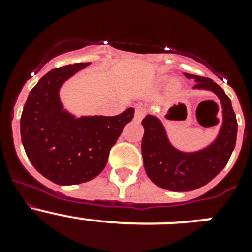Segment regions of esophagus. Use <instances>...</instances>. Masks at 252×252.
<instances>
[{
	"label": "esophagus",
	"mask_w": 252,
	"mask_h": 252,
	"mask_svg": "<svg viewBox=\"0 0 252 252\" xmlns=\"http://www.w3.org/2000/svg\"><path fill=\"white\" fill-rule=\"evenodd\" d=\"M145 115H146V108H144V107L141 106H137L136 110H135V116H133V119L136 120V121H141Z\"/></svg>",
	"instance_id": "34e87169"
}]
</instances>
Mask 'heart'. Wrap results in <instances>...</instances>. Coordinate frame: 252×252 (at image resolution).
Listing matches in <instances>:
<instances>
[{"label":"heart","mask_w":252,"mask_h":252,"mask_svg":"<svg viewBox=\"0 0 252 252\" xmlns=\"http://www.w3.org/2000/svg\"><path fill=\"white\" fill-rule=\"evenodd\" d=\"M169 82H170V78L169 77H160L159 79H158L157 84L159 87H164V86H166ZM180 87L182 86H180L179 81H171L170 84H169V92H170L171 94H175V93L179 92Z\"/></svg>","instance_id":"1"}]
</instances>
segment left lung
I'll use <instances>...</instances> for the list:
<instances>
[{
	"mask_svg": "<svg viewBox=\"0 0 252 252\" xmlns=\"http://www.w3.org/2000/svg\"><path fill=\"white\" fill-rule=\"evenodd\" d=\"M195 82L193 90L211 91L222 107V124L211 144L195 151H183L170 142L161 120L148 115L142 120L141 153L144 168L154 184L171 192H189L209 183L226 166L236 145L237 121L231 99L212 79L184 73Z\"/></svg>",
	"mask_w": 252,
	"mask_h": 252,
	"instance_id": "obj_1",
	"label": "left lung"
}]
</instances>
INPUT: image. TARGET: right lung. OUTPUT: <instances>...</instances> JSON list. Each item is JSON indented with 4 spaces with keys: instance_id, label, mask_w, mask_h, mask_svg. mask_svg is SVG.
Masks as SVG:
<instances>
[{
    "instance_id": "add662e5",
    "label": "right lung",
    "mask_w": 252,
    "mask_h": 252,
    "mask_svg": "<svg viewBox=\"0 0 252 252\" xmlns=\"http://www.w3.org/2000/svg\"><path fill=\"white\" fill-rule=\"evenodd\" d=\"M91 63H78L46 73L31 90L20 121L22 145L34 168L59 186L81 184L104 169L111 148L125 125L130 107L117 116H81L60 101V88Z\"/></svg>"
}]
</instances>
